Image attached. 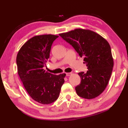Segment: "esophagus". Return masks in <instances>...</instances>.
Masks as SVG:
<instances>
[{"label": "esophagus", "instance_id": "1", "mask_svg": "<svg viewBox=\"0 0 128 128\" xmlns=\"http://www.w3.org/2000/svg\"><path fill=\"white\" fill-rule=\"evenodd\" d=\"M66 74L67 76H70V75H72V73H66Z\"/></svg>", "mask_w": 128, "mask_h": 128}]
</instances>
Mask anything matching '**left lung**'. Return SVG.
I'll return each mask as SVG.
<instances>
[{"label": "left lung", "mask_w": 128, "mask_h": 128, "mask_svg": "<svg viewBox=\"0 0 128 128\" xmlns=\"http://www.w3.org/2000/svg\"><path fill=\"white\" fill-rule=\"evenodd\" d=\"M60 36L74 48L84 64L86 73L80 72V84L75 88L77 94L85 99H93L102 93L110 80L113 59L108 42L98 33L77 28Z\"/></svg>", "instance_id": "left-lung-1"}]
</instances>
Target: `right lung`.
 Instances as JSON below:
<instances>
[{"label": "right lung", "instance_id": "right-lung-1", "mask_svg": "<svg viewBox=\"0 0 128 128\" xmlns=\"http://www.w3.org/2000/svg\"><path fill=\"white\" fill-rule=\"evenodd\" d=\"M58 38L52 34L34 36L23 44L16 56L18 73L26 90L32 99L42 104L56 101L64 83L66 74H54L44 68Z\"/></svg>", "mask_w": 128, "mask_h": 128}]
</instances>
